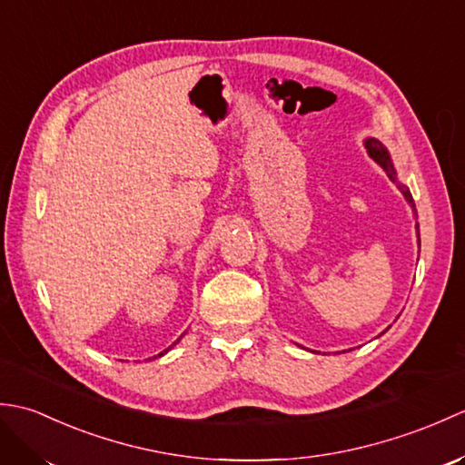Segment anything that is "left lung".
Listing matches in <instances>:
<instances>
[{
  "mask_svg": "<svg viewBox=\"0 0 465 465\" xmlns=\"http://www.w3.org/2000/svg\"><path fill=\"white\" fill-rule=\"evenodd\" d=\"M365 147H368V152H370V155L373 157L375 162H378L385 172H388V175L391 177V180H396V170H393V165H391V160H390V153H388V150H385V147L378 142V140H368L365 142ZM400 190H401V193L406 195V200L410 202V203H413V200H411V193H410V190H406V187L403 185H400Z\"/></svg>",
  "mask_w": 465,
  "mask_h": 465,
  "instance_id": "8db88e82",
  "label": "left lung"
}]
</instances>
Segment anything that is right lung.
I'll use <instances>...</instances> for the list:
<instances>
[{
  "label": "right lung",
  "instance_id": "1",
  "mask_svg": "<svg viewBox=\"0 0 465 465\" xmlns=\"http://www.w3.org/2000/svg\"><path fill=\"white\" fill-rule=\"evenodd\" d=\"M160 355H163V353H160Z\"/></svg>",
  "mask_w": 465,
  "mask_h": 465
}]
</instances>
